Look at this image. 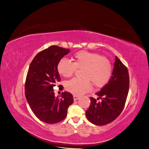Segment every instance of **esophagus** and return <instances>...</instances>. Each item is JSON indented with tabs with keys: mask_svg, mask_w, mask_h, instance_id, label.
Masks as SVG:
<instances>
[{
	"mask_svg": "<svg viewBox=\"0 0 149 149\" xmlns=\"http://www.w3.org/2000/svg\"><path fill=\"white\" fill-rule=\"evenodd\" d=\"M73 98H74V100L76 101V100H79L80 98V97L78 96V95H73Z\"/></svg>",
	"mask_w": 149,
	"mask_h": 149,
	"instance_id": "esophagus-1",
	"label": "esophagus"
}]
</instances>
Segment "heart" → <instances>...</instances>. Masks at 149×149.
I'll use <instances>...</instances> for the list:
<instances>
[{
	"mask_svg": "<svg viewBox=\"0 0 149 149\" xmlns=\"http://www.w3.org/2000/svg\"><path fill=\"white\" fill-rule=\"evenodd\" d=\"M73 60L61 58L57 65V71L64 77H69L77 69H81V79L74 78L66 83V89L74 95H81L90 91L91 82L101 88L109 81L111 77L112 67L111 61L97 53L81 51L74 54Z\"/></svg>",
	"mask_w": 149,
	"mask_h": 149,
	"instance_id": "1",
	"label": "heart"
}]
</instances>
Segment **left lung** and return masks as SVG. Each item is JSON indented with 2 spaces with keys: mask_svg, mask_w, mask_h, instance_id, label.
I'll use <instances>...</instances> for the list:
<instances>
[{
  "mask_svg": "<svg viewBox=\"0 0 149 149\" xmlns=\"http://www.w3.org/2000/svg\"><path fill=\"white\" fill-rule=\"evenodd\" d=\"M129 89V75L127 68L115 57L112 75L108 83L97 93L101 98L98 102L93 97L86 115L88 120L97 126H104L112 122L123 111Z\"/></svg>",
  "mask_w": 149,
  "mask_h": 149,
  "instance_id": "left-lung-1",
  "label": "left lung"
}]
</instances>
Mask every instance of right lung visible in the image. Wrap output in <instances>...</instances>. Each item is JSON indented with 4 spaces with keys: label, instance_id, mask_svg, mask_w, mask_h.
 Wrapping results in <instances>:
<instances>
[{
    "label": "right lung",
    "instance_id": "right-lung-1",
    "mask_svg": "<svg viewBox=\"0 0 149 149\" xmlns=\"http://www.w3.org/2000/svg\"><path fill=\"white\" fill-rule=\"evenodd\" d=\"M69 51L51 46L36 55L28 69L25 97L34 115L46 123H57L64 120L74 101L70 92H62L59 97H55L54 92V87L60 81L57 65Z\"/></svg>",
    "mask_w": 149,
    "mask_h": 149
}]
</instances>
